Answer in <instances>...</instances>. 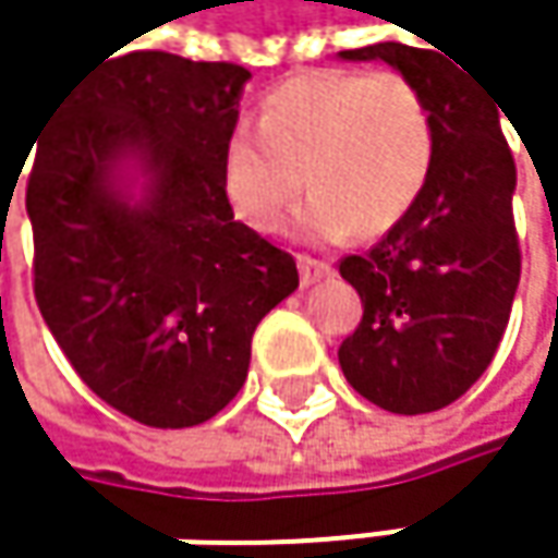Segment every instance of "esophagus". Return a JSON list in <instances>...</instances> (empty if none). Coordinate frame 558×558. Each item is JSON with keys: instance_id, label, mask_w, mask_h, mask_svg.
<instances>
[{"instance_id": "obj_1", "label": "esophagus", "mask_w": 558, "mask_h": 558, "mask_svg": "<svg viewBox=\"0 0 558 558\" xmlns=\"http://www.w3.org/2000/svg\"><path fill=\"white\" fill-rule=\"evenodd\" d=\"M296 265H300V280H303V287H310V283H316V280L332 275V265H329V262H319V258H310V255H300Z\"/></svg>"}]
</instances>
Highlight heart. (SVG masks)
<instances>
[{
	"label": "heart",
	"mask_w": 558,
	"mask_h": 558,
	"mask_svg": "<svg viewBox=\"0 0 558 558\" xmlns=\"http://www.w3.org/2000/svg\"><path fill=\"white\" fill-rule=\"evenodd\" d=\"M258 132L235 129L222 145L219 183L232 213L278 232L303 193L296 232L336 242L393 229L420 196L436 148L423 89L397 70H310L265 93Z\"/></svg>",
	"instance_id": "1"
}]
</instances>
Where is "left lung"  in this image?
<instances>
[{
	"label": "left lung",
	"mask_w": 558,
	"mask_h": 558,
	"mask_svg": "<svg viewBox=\"0 0 558 558\" xmlns=\"http://www.w3.org/2000/svg\"><path fill=\"white\" fill-rule=\"evenodd\" d=\"M436 51L397 41L342 51L410 76L436 129L433 168L407 216L372 252L339 262L362 296V323L339 345L342 375L365 400L407 416L449 407L485 375L520 283L501 102Z\"/></svg>",
	"instance_id": "left-lung-1"
}]
</instances>
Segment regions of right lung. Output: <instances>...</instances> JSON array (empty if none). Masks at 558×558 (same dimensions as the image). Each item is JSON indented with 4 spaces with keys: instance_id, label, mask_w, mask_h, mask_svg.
Segmentation results:
<instances>
[{
    "instance_id": "obj_1",
    "label": "right lung",
    "mask_w": 558,
    "mask_h": 558,
    "mask_svg": "<svg viewBox=\"0 0 558 558\" xmlns=\"http://www.w3.org/2000/svg\"><path fill=\"white\" fill-rule=\"evenodd\" d=\"M248 76L226 60L112 51L35 138L38 310L80 381L155 429L206 423L242 390L258 323L300 283L293 255L239 222L219 183ZM125 157L149 173L142 204L114 190Z\"/></svg>"
}]
</instances>
